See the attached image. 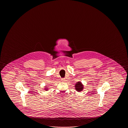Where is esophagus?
I'll use <instances>...</instances> for the list:
<instances>
[{
  "label": "esophagus",
  "mask_w": 128,
  "mask_h": 128,
  "mask_svg": "<svg viewBox=\"0 0 128 128\" xmlns=\"http://www.w3.org/2000/svg\"><path fill=\"white\" fill-rule=\"evenodd\" d=\"M65 80L64 78H62V79H61V81L62 82H65Z\"/></svg>",
  "instance_id": "obj_1"
}]
</instances>
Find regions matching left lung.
I'll return each instance as SVG.
<instances>
[{"instance_id": "left-lung-1", "label": "left lung", "mask_w": 128, "mask_h": 128, "mask_svg": "<svg viewBox=\"0 0 128 128\" xmlns=\"http://www.w3.org/2000/svg\"><path fill=\"white\" fill-rule=\"evenodd\" d=\"M75 89L78 92H80L84 89V86L82 84L81 82H76V84H75Z\"/></svg>"}]
</instances>
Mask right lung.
Here are the masks:
<instances>
[{
	"instance_id": "add662e5",
	"label": "right lung",
	"mask_w": 128,
	"mask_h": 128,
	"mask_svg": "<svg viewBox=\"0 0 128 128\" xmlns=\"http://www.w3.org/2000/svg\"><path fill=\"white\" fill-rule=\"evenodd\" d=\"M45 88H44V89H45V90H46V91H47V90H48V88L46 87V86H45Z\"/></svg>"
}]
</instances>
